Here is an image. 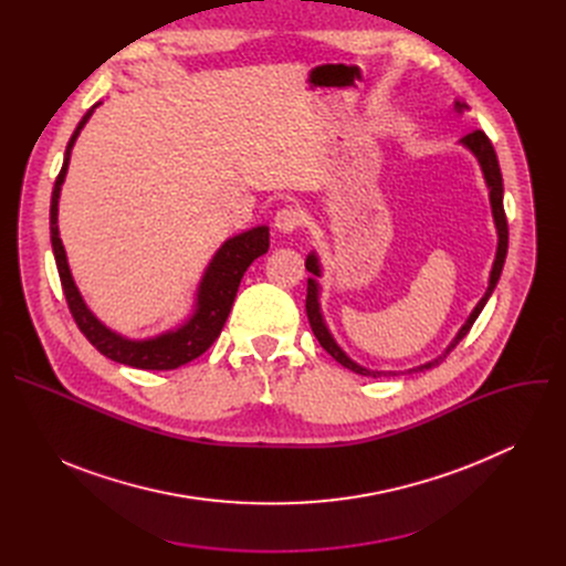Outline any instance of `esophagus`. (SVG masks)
<instances>
[{
    "instance_id": "obj_1",
    "label": "esophagus",
    "mask_w": 566,
    "mask_h": 566,
    "mask_svg": "<svg viewBox=\"0 0 566 566\" xmlns=\"http://www.w3.org/2000/svg\"><path fill=\"white\" fill-rule=\"evenodd\" d=\"M300 223H302V214H300V210L293 208V206H284V208H280L277 214H275V228H277L280 232H284V234L293 232Z\"/></svg>"
}]
</instances>
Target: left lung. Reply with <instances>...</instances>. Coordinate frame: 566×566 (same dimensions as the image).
I'll return each mask as SVG.
<instances>
[{"mask_svg":"<svg viewBox=\"0 0 566 566\" xmlns=\"http://www.w3.org/2000/svg\"><path fill=\"white\" fill-rule=\"evenodd\" d=\"M454 109L461 114L463 109H468L465 103L461 101H454ZM461 145L468 147L474 158L479 160L481 166V172H483V179H486V186L491 190V208H493V219H495V228H497V253H495V262H493V271H491V280H489V289L486 293H483V297L476 302V306L472 308V313L468 315L465 325L459 329V334L454 336V340L448 345V349L443 352V356L434 358L432 363H426L421 367H415L410 371H423V369H430L434 365H439L463 338L465 334L470 332V327L474 325V319L479 317L481 308L486 306L489 297L493 295L497 282H500V275H502V269H504V262H506V253H509V221H506V212H504V181H502V170H500V160H497V154H495V147L491 143V138L483 134L481 129H474L470 134H465L461 138ZM306 271L313 273V277H308L306 282V315H308V322H311V329L317 338V343L327 349V354H332L343 367L360 374V376H374V378H380V376H396L398 371H374V369H367V367H360L358 363H354L340 347L338 343L334 340L332 332L327 329L325 325V317H322V311H319V284L315 277H319V260L315 253H311L304 262Z\"/></svg>","mask_w":566,"mask_h":566,"instance_id":"1","label":"left lung"}]
</instances>
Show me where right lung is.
Returning a JSON list of instances; mask_svg holds the SVG:
<instances>
[{"instance_id": "right-lung-1", "label": "right lung", "mask_w": 566, "mask_h": 566, "mask_svg": "<svg viewBox=\"0 0 566 566\" xmlns=\"http://www.w3.org/2000/svg\"><path fill=\"white\" fill-rule=\"evenodd\" d=\"M98 105L101 103H96L83 116V120L77 123L75 132L71 134L66 151H64V164H62V170L55 179L53 195H51V247H53L62 291H64L69 311L75 319L77 329L87 336V340L103 356L112 358L114 363L129 365L136 369H156V371L177 369V367L199 358L219 338L226 319H228V313L232 308L241 277H244L247 269L260 255H264L269 251V228L258 226V228H251L247 232L234 234L223 241V247L214 253V258L210 260V264L199 282L195 313L184 322L179 329L166 332V334H160L156 338H147V340H129V338L107 329L103 322L90 311L83 295H80V291L71 277L66 253H64L60 230H57V201H60V190H62L64 177H66L71 149H73V143H75L80 129L87 125V120L92 118V114Z\"/></svg>"}]
</instances>
